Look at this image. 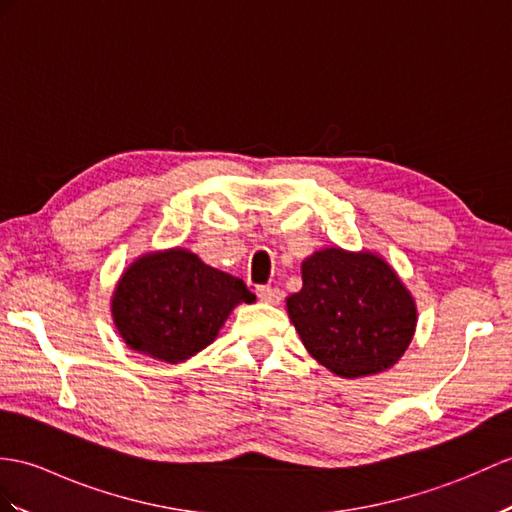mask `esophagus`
I'll use <instances>...</instances> for the list:
<instances>
[{"mask_svg": "<svg viewBox=\"0 0 512 512\" xmlns=\"http://www.w3.org/2000/svg\"><path fill=\"white\" fill-rule=\"evenodd\" d=\"M257 296H259V301L272 303V305L281 301V292L275 288H268V285H261V288H257Z\"/></svg>", "mask_w": 512, "mask_h": 512, "instance_id": "34e87169", "label": "esophagus"}]
</instances>
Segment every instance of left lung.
<instances>
[{"instance_id":"1","label":"left lung","mask_w":512,"mask_h":512,"mask_svg":"<svg viewBox=\"0 0 512 512\" xmlns=\"http://www.w3.org/2000/svg\"><path fill=\"white\" fill-rule=\"evenodd\" d=\"M301 275L288 314L316 362L344 379L399 362L417 329V305L382 257L323 248L303 261Z\"/></svg>"}]
</instances>
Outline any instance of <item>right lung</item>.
<instances>
[{
  "label": "right lung",
  "mask_w": 512,
  "mask_h": 512,
  "mask_svg": "<svg viewBox=\"0 0 512 512\" xmlns=\"http://www.w3.org/2000/svg\"><path fill=\"white\" fill-rule=\"evenodd\" d=\"M253 301L242 279L170 248L141 255L124 270L111 314L130 349L178 364L216 340L235 305Z\"/></svg>",
  "instance_id": "add662e5"
}]
</instances>
